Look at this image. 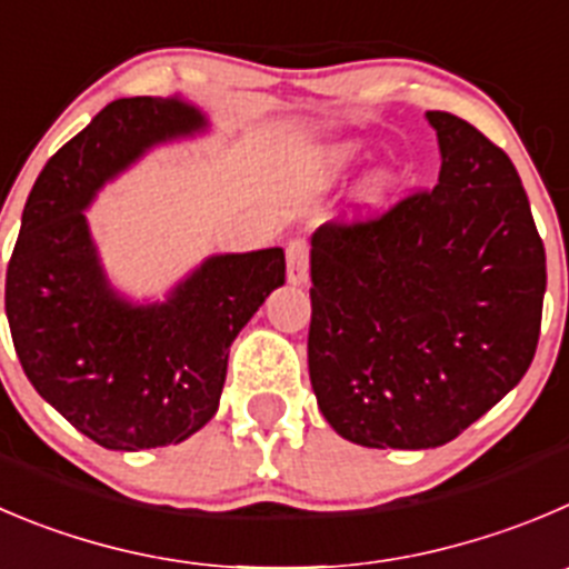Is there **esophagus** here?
Wrapping results in <instances>:
<instances>
[{
  "label": "esophagus",
  "mask_w": 569,
  "mask_h": 569,
  "mask_svg": "<svg viewBox=\"0 0 569 569\" xmlns=\"http://www.w3.org/2000/svg\"><path fill=\"white\" fill-rule=\"evenodd\" d=\"M307 268H310V248L301 237L288 242V281L290 284H305Z\"/></svg>",
  "instance_id": "esophagus-1"
}]
</instances>
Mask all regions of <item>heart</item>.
<instances>
[{"label":"heart","instance_id":"heart-1","mask_svg":"<svg viewBox=\"0 0 569 569\" xmlns=\"http://www.w3.org/2000/svg\"><path fill=\"white\" fill-rule=\"evenodd\" d=\"M357 159H360V148H357L355 142H340V144H335V148L327 150V156H323V167H327L329 176H343V172H349L351 167L357 164ZM391 189H393L391 172L377 170L375 176L366 178V183H362V189H360V198L366 207L377 209L386 203L388 194H391Z\"/></svg>","mask_w":569,"mask_h":569}]
</instances>
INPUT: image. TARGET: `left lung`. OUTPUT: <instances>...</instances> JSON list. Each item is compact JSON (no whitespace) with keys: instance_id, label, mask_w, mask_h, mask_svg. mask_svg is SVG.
<instances>
[{"instance_id":"left-lung-1","label":"left lung","mask_w":569,"mask_h":569,"mask_svg":"<svg viewBox=\"0 0 569 569\" xmlns=\"http://www.w3.org/2000/svg\"><path fill=\"white\" fill-rule=\"evenodd\" d=\"M438 183L312 234L310 382L338 436L430 450L537 355L548 270L517 167L467 119L427 111Z\"/></svg>"}]
</instances>
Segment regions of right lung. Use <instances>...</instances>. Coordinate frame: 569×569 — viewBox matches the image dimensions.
Masks as SVG:
<instances>
[{"instance_id": "1", "label": "right lung", "mask_w": 569, "mask_h": 569, "mask_svg": "<svg viewBox=\"0 0 569 569\" xmlns=\"http://www.w3.org/2000/svg\"><path fill=\"white\" fill-rule=\"evenodd\" d=\"M181 97H128L102 108L44 164L21 212L4 312L27 380L106 450L181 443L218 413L229 346L270 290L284 251L218 253L164 301L133 305L111 288L86 209L153 144L207 131Z\"/></svg>"}]
</instances>
